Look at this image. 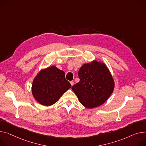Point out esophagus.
I'll list each match as a JSON object with an SVG mask.
<instances>
[{
	"label": "esophagus",
	"instance_id": "34e87169",
	"mask_svg": "<svg viewBox=\"0 0 146 146\" xmlns=\"http://www.w3.org/2000/svg\"><path fill=\"white\" fill-rule=\"evenodd\" d=\"M70 84H71V85H72V86H73V85H74V82H73V81H72V82H70Z\"/></svg>",
	"mask_w": 146,
	"mask_h": 146
}]
</instances>
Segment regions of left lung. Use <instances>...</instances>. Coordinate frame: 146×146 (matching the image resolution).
<instances>
[{"label":"left lung","mask_w":146,"mask_h":146,"mask_svg":"<svg viewBox=\"0 0 146 146\" xmlns=\"http://www.w3.org/2000/svg\"><path fill=\"white\" fill-rule=\"evenodd\" d=\"M78 74L80 81L72 89L86 108L93 109L102 105L113 92L114 80L104 63L94 60L84 63Z\"/></svg>","instance_id":"1"}]
</instances>
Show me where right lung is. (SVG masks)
I'll use <instances>...</instances> for the list:
<instances>
[{
	"label": "right lung",
	"instance_id": "add662e5",
	"mask_svg": "<svg viewBox=\"0 0 146 146\" xmlns=\"http://www.w3.org/2000/svg\"><path fill=\"white\" fill-rule=\"evenodd\" d=\"M72 87L65 79L64 71L51 66L38 72L32 85V93L35 100L44 106H50Z\"/></svg>",
	"mask_w": 146,
	"mask_h": 146
}]
</instances>
